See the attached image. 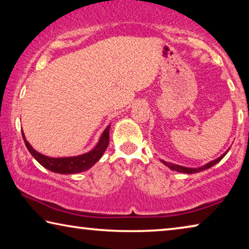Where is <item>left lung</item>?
<instances>
[{"label":"left lung","instance_id":"left-lung-1","mask_svg":"<svg viewBox=\"0 0 249 249\" xmlns=\"http://www.w3.org/2000/svg\"><path fill=\"white\" fill-rule=\"evenodd\" d=\"M227 151H229V150H227ZM227 151H225V153L223 154V155L221 156V157H218L217 159L213 160V161L206 163L205 166H202V167H199V168H187V167H182V166H179V165H175V163L167 162V161H165V160H161V162L163 163V165H166L167 167H169L171 170H176V171H179V172H183V174H196V172L206 170V169H209V168L213 167L214 165H216V163H217L218 161H221V160L223 159V157H224V156L227 154Z\"/></svg>","mask_w":249,"mask_h":249}]
</instances>
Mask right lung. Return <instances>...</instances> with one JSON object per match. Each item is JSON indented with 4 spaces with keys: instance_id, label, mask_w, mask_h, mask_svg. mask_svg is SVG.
Instances as JSON below:
<instances>
[{
    "instance_id": "1",
    "label": "right lung",
    "mask_w": 249,
    "mask_h": 249,
    "mask_svg": "<svg viewBox=\"0 0 249 249\" xmlns=\"http://www.w3.org/2000/svg\"><path fill=\"white\" fill-rule=\"evenodd\" d=\"M109 126L108 125L102 134V136L100 137V141L98 145L95 146L94 149L87 154L75 156V157H65V158H52L47 157L39 154L38 151H36L31 146V144L26 141V138L23 135V140L25 145H26L27 149L32 156L38 161L41 166L45 167L46 169H48L53 172H57V174L62 175H69V174H78V172L86 171L94 165L96 161H99V159L102 157L105 149L107 148L108 140H109Z\"/></svg>"
}]
</instances>
